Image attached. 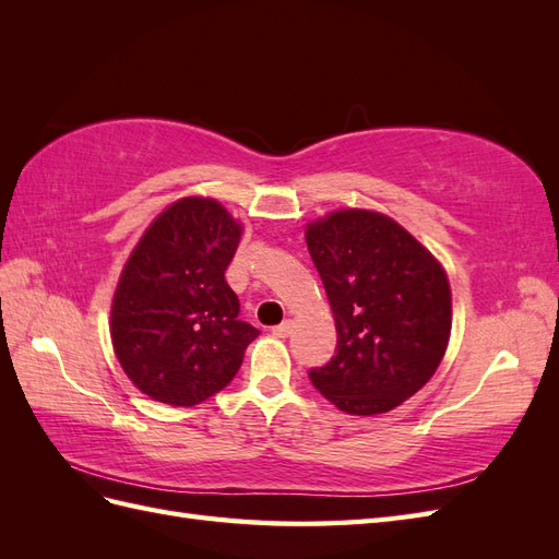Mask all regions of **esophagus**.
I'll return each instance as SVG.
<instances>
[{"label":"esophagus","instance_id":"1","mask_svg":"<svg viewBox=\"0 0 559 559\" xmlns=\"http://www.w3.org/2000/svg\"><path fill=\"white\" fill-rule=\"evenodd\" d=\"M292 331H294V321H289V319L282 321L280 326H275V329H273V333H275L277 337H289V335H292Z\"/></svg>","mask_w":559,"mask_h":559}]
</instances>
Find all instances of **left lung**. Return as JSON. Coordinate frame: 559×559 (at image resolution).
<instances>
[{
    "label": "left lung",
    "instance_id": "1",
    "mask_svg": "<svg viewBox=\"0 0 559 559\" xmlns=\"http://www.w3.org/2000/svg\"><path fill=\"white\" fill-rule=\"evenodd\" d=\"M335 319V357L310 370L347 415H382L425 386L452 329V292L433 253L392 216L335 210L306 226Z\"/></svg>",
    "mask_w": 559,
    "mask_h": 559
}]
</instances>
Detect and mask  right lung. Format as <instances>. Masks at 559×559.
I'll use <instances>...</instances> for the list:
<instances>
[{
	"label": "right lung",
	"instance_id": "add662e5",
	"mask_svg": "<svg viewBox=\"0 0 559 559\" xmlns=\"http://www.w3.org/2000/svg\"><path fill=\"white\" fill-rule=\"evenodd\" d=\"M245 226L222 202L186 195L134 245L111 298V345L142 394L167 405L202 403L235 378L259 335L238 319L224 273Z\"/></svg>",
	"mask_w": 559,
	"mask_h": 559
}]
</instances>
